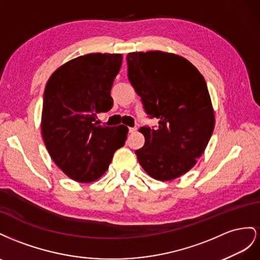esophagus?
<instances>
[{
    "mask_svg": "<svg viewBox=\"0 0 260 260\" xmlns=\"http://www.w3.org/2000/svg\"><path fill=\"white\" fill-rule=\"evenodd\" d=\"M136 131H137L136 127H129L128 128V132L131 133V134H134V133H136Z\"/></svg>",
    "mask_w": 260,
    "mask_h": 260,
    "instance_id": "1",
    "label": "esophagus"
}]
</instances>
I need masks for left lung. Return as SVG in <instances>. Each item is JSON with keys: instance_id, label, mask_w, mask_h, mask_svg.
<instances>
[{"instance_id": "obj_1", "label": "left lung", "mask_w": 260, "mask_h": 260, "mask_svg": "<svg viewBox=\"0 0 260 260\" xmlns=\"http://www.w3.org/2000/svg\"><path fill=\"white\" fill-rule=\"evenodd\" d=\"M128 79L157 128L140 127L139 165L153 179L172 181L196 165L214 128V111L199 71L186 58L162 51L132 52Z\"/></svg>"}]
</instances>
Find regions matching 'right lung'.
I'll list each match as a JSON object with an SVG mask.
<instances>
[{
  "instance_id": "obj_1",
  "label": "right lung",
  "mask_w": 260,
  "mask_h": 260,
  "mask_svg": "<svg viewBox=\"0 0 260 260\" xmlns=\"http://www.w3.org/2000/svg\"><path fill=\"white\" fill-rule=\"evenodd\" d=\"M122 54L90 53L60 66L49 78L43 94L41 133L52 160L72 180L97 181L124 146L128 128L109 127L97 113L113 107L111 97Z\"/></svg>"
}]
</instances>
